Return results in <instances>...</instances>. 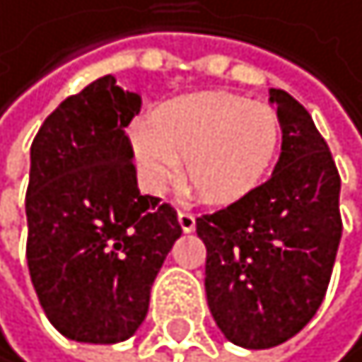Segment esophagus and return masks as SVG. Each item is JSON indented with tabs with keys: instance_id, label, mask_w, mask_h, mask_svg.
Instances as JSON below:
<instances>
[{
	"instance_id": "esophagus-1",
	"label": "esophagus",
	"mask_w": 362,
	"mask_h": 362,
	"mask_svg": "<svg viewBox=\"0 0 362 362\" xmlns=\"http://www.w3.org/2000/svg\"><path fill=\"white\" fill-rule=\"evenodd\" d=\"M177 221H180V226H182L185 233H194V228H196V214L194 212L180 209V212H177Z\"/></svg>"
}]
</instances>
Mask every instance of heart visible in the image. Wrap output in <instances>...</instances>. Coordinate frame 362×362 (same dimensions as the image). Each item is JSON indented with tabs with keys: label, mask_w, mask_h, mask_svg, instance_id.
Masks as SVG:
<instances>
[{
	"label": "heart",
	"mask_w": 362,
	"mask_h": 362,
	"mask_svg": "<svg viewBox=\"0 0 362 362\" xmlns=\"http://www.w3.org/2000/svg\"><path fill=\"white\" fill-rule=\"evenodd\" d=\"M283 118L267 102L209 90L159 107L129 127L139 173L153 192L173 182L187 159V185L209 203H230L264 182L283 146Z\"/></svg>",
	"instance_id": "b5f03b06"
}]
</instances>
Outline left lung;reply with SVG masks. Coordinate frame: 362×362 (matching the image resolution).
<instances>
[{
	"label": "left lung",
	"mask_w": 362,
	"mask_h": 362,
	"mask_svg": "<svg viewBox=\"0 0 362 362\" xmlns=\"http://www.w3.org/2000/svg\"><path fill=\"white\" fill-rule=\"evenodd\" d=\"M272 102L285 132L272 177L196 218L209 313L246 349L281 344L313 320L342 237L340 173L329 146L290 93L272 88Z\"/></svg>",
	"instance_id": "8db88e82"
}]
</instances>
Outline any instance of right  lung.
I'll return each instance as SVG.
<instances>
[{"mask_svg":"<svg viewBox=\"0 0 362 362\" xmlns=\"http://www.w3.org/2000/svg\"><path fill=\"white\" fill-rule=\"evenodd\" d=\"M141 98L105 75L45 118L31 144L27 264L54 329L77 342L127 340L182 235L173 205L141 196L125 127Z\"/></svg>","mask_w":362,"mask_h":362,"instance_id":"add662e5","label":"right lung"}]
</instances>
